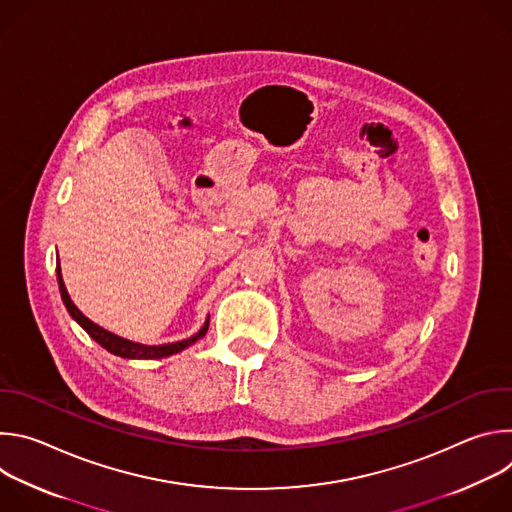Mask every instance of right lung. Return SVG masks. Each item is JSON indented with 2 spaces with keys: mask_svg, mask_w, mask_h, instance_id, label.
I'll list each match as a JSON object with an SVG mask.
<instances>
[{
  "mask_svg": "<svg viewBox=\"0 0 512 512\" xmlns=\"http://www.w3.org/2000/svg\"><path fill=\"white\" fill-rule=\"evenodd\" d=\"M56 279H58V289H60V298H62V302H64V306H66V312L70 314V318L75 320L97 344H101L107 352H111V354H115V356H121V358H133V360H156V358H164V356H170V354H176V352H182L184 348H188V346H192L196 340H200L204 334H206V330H208V318H206V322L202 324V328L196 332V334H192L190 338H184V340H180V342H170V344H154V346H150V344H141V342H133V340H127V338H121V336H117V334H113V332H109V330H105V328H101L99 324H95V322H91L77 306H75V302L70 300V296H68V291H66V285H64V281H62V271H60V265H56Z\"/></svg>",
  "mask_w": 512,
  "mask_h": 512,
  "instance_id": "obj_1",
  "label": "right lung"
}]
</instances>
